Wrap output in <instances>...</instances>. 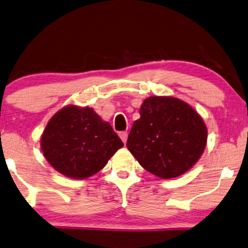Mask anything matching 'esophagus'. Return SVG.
<instances>
[{
  "label": "esophagus",
  "instance_id": "obj_1",
  "mask_svg": "<svg viewBox=\"0 0 248 248\" xmlns=\"http://www.w3.org/2000/svg\"><path fill=\"white\" fill-rule=\"evenodd\" d=\"M127 136H128L127 132H121V133H120V138H121L122 141H123L124 143H126V141H127Z\"/></svg>",
  "mask_w": 248,
  "mask_h": 248
}]
</instances>
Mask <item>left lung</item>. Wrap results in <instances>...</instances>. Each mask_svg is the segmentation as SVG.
Returning a JSON list of instances; mask_svg holds the SVG:
<instances>
[{
    "mask_svg": "<svg viewBox=\"0 0 248 248\" xmlns=\"http://www.w3.org/2000/svg\"><path fill=\"white\" fill-rule=\"evenodd\" d=\"M206 142V124L190 105L171 95H155L143 100L126 147L146 171L173 179L198 162Z\"/></svg>",
    "mask_w": 248,
    "mask_h": 248,
    "instance_id": "obj_1",
    "label": "left lung"
}]
</instances>
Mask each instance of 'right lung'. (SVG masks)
<instances>
[{"label":"right lung","instance_id":"1","mask_svg":"<svg viewBox=\"0 0 248 248\" xmlns=\"http://www.w3.org/2000/svg\"><path fill=\"white\" fill-rule=\"evenodd\" d=\"M123 146L110 124L89 106L61 108L41 136V150L50 165L75 180L94 175Z\"/></svg>","mask_w":248,"mask_h":248}]
</instances>
